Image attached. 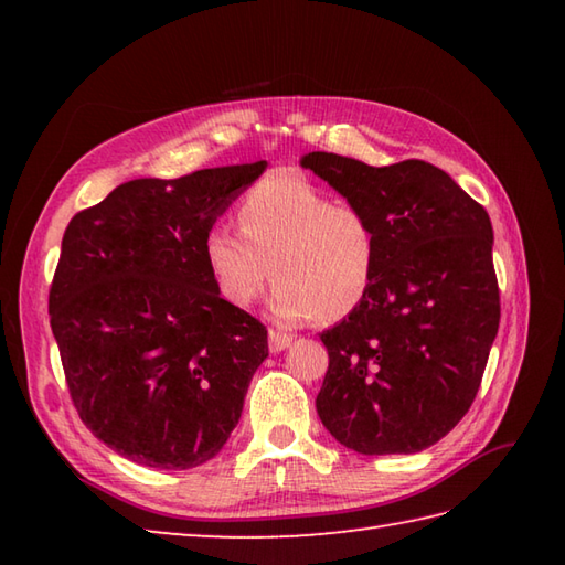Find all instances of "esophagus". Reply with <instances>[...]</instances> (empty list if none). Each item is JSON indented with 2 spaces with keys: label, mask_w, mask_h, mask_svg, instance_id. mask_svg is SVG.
<instances>
[{
  "label": "esophagus",
  "mask_w": 565,
  "mask_h": 565,
  "mask_svg": "<svg viewBox=\"0 0 565 565\" xmlns=\"http://www.w3.org/2000/svg\"><path fill=\"white\" fill-rule=\"evenodd\" d=\"M291 342H294L291 334L279 332V330H274V328L269 330V350H271V354H279L284 350H289Z\"/></svg>",
  "instance_id": "1"
}]
</instances>
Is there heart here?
Listing matches in <instances>:
<instances>
[{
  "label": "heart",
  "mask_w": 565,
  "mask_h": 565,
  "mask_svg": "<svg viewBox=\"0 0 565 565\" xmlns=\"http://www.w3.org/2000/svg\"><path fill=\"white\" fill-rule=\"evenodd\" d=\"M239 225H213L203 259L225 303L247 308L274 276L271 313L340 320L364 301L376 276V233L366 215L334 203L296 174H274L249 191Z\"/></svg>",
  "instance_id": "b5f03b06"
}]
</instances>
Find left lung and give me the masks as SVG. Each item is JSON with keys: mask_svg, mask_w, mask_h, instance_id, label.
<instances>
[{"mask_svg": "<svg viewBox=\"0 0 565 565\" xmlns=\"http://www.w3.org/2000/svg\"><path fill=\"white\" fill-rule=\"evenodd\" d=\"M303 170L376 233L366 298L320 334L330 366L316 398L330 435L359 454H417L471 407L500 326L493 225L439 167H371L308 152Z\"/></svg>", "mask_w": 565, "mask_h": 565, "instance_id": "8db88e82", "label": "left lung"}]
</instances>
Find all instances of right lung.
<instances>
[{"label":"right lung","instance_id":"1","mask_svg":"<svg viewBox=\"0 0 565 565\" xmlns=\"http://www.w3.org/2000/svg\"><path fill=\"white\" fill-rule=\"evenodd\" d=\"M264 170L130 179L63 235L47 313L72 403L140 466L211 461L269 356L267 328L223 301L203 259V237Z\"/></svg>","mask_w":565,"mask_h":565}]
</instances>
